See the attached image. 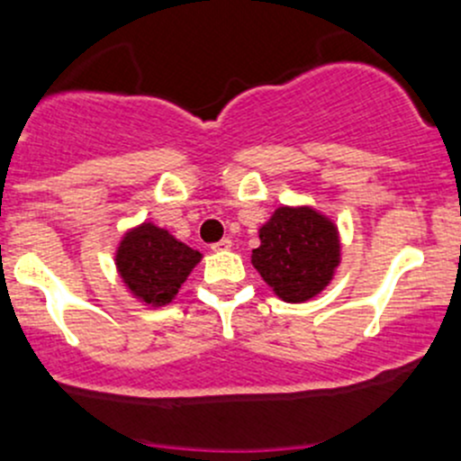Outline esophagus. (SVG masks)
Segmentation results:
<instances>
[{
  "instance_id": "34e87169",
  "label": "esophagus",
  "mask_w": 461,
  "mask_h": 461,
  "mask_svg": "<svg viewBox=\"0 0 461 461\" xmlns=\"http://www.w3.org/2000/svg\"><path fill=\"white\" fill-rule=\"evenodd\" d=\"M213 252H227V249H231V240L230 239H222L218 240V243L212 245Z\"/></svg>"
}]
</instances>
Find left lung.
I'll return each mask as SVG.
<instances>
[{"mask_svg":"<svg viewBox=\"0 0 461 461\" xmlns=\"http://www.w3.org/2000/svg\"><path fill=\"white\" fill-rule=\"evenodd\" d=\"M252 265L287 303L317 296L339 265L334 222L310 207H278L258 231Z\"/></svg>","mask_w":461,"mask_h":461,"instance_id":"8db88e82","label":"left lung"}]
</instances>
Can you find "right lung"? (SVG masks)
<instances>
[{
  "label": "right lung",
  "instance_id": "right-lung-1",
  "mask_svg": "<svg viewBox=\"0 0 461 461\" xmlns=\"http://www.w3.org/2000/svg\"><path fill=\"white\" fill-rule=\"evenodd\" d=\"M198 260L201 252L151 222L129 231L115 254V265L129 290L156 308L171 303Z\"/></svg>",
  "mask_w": 461,
  "mask_h": 461
}]
</instances>
